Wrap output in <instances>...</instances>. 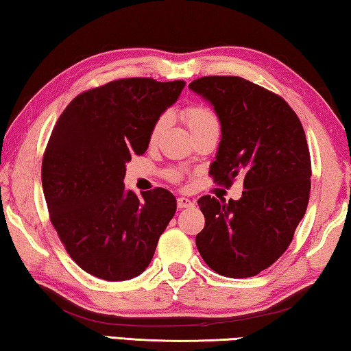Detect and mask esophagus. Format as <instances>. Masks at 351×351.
Segmentation results:
<instances>
[{"label":"esophagus","mask_w":351,"mask_h":351,"mask_svg":"<svg viewBox=\"0 0 351 351\" xmlns=\"http://www.w3.org/2000/svg\"><path fill=\"white\" fill-rule=\"evenodd\" d=\"M176 204L180 209H186V207H192L193 206V201H190L189 198H184V197H180L176 199Z\"/></svg>","instance_id":"esophagus-1"}]
</instances>
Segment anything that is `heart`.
Returning <instances> with one entry per match:
<instances>
[{
    "mask_svg": "<svg viewBox=\"0 0 351 351\" xmlns=\"http://www.w3.org/2000/svg\"><path fill=\"white\" fill-rule=\"evenodd\" d=\"M182 117L192 133H197V132H199V130H203L206 127L218 125L217 114L204 105L193 104V105L186 106L182 111ZM167 125H169V114L167 112H164V114H161L156 119V121H154L153 127L150 130V136H148L150 144H156L159 138L162 136V133L165 132V128H167ZM165 176H167L169 181L178 182L182 180V171L176 170V169H170V170H167Z\"/></svg>",
    "mask_w": 351,
    "mask_h": 351,
    "instance_id": "1",
    "label": "heart"
}]
</instances>
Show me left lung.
Returning a JSON list of instances; mask_svg holds the SVG:
<instances>
[{
    "instance_id": "left-lung-1",
    "label": "left lung",
    "mask_w": 351,
    "mask_h": 351,
    "mask_svg": "<svg viewBox=\"0 0 351 351\" xmlns=\"http://www.w3.org/2000/svg\"><path fill=\"white\" fill-rule=\"evenodd\" d=\"M189 88L209 100L221 122L213 182L228 189L241 180L245 187L237 201L198 199L206 224L197 247L219 276H257L287 251L310 201L304 127L287 100L241 77L206 75Z\"/></svg>"
}]
</instances>
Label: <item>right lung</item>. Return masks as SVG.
<instances>
[{"mask_svg":"<svg viewBox=\"0 0 351 351\" xmlns=\"http://www.w3.org/2000/svg\"><path fill=\"white\" fill-rule=\"evenodd\" d=\"M184 80L130 77L80 93L58 117L41 162L51 223L69 257L94 277L130 280L150 265L176 210L169 190H125V162L144 154Z\"/></svg>","mask_w":351,"mask_h":351,"instance_id":"1","label":"right lung"}]
</instances>
